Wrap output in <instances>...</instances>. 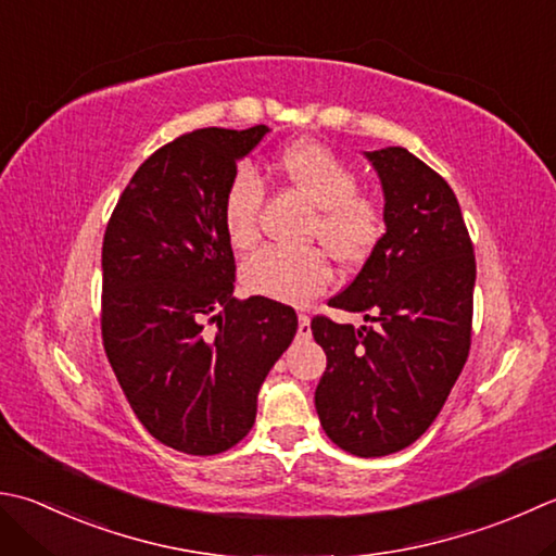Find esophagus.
Segmentation results:
<instances>
[{"mask_svg":"<svg viewBox=\"0 0 556 556\" xmlns=\"http://www.w3.org/2000/svg\"><path fill=\"white\" fill-rule=\"evenodd\" d=\"M296 334H299V340H308L311 337V318L306 313H299V330H296Z\"/></svg>","mask_w":556,"mask_h":556,"instance_id":"1","label":"esophagus"}]
</instances>
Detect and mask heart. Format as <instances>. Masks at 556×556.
<instances>
[{
	"label": "heart",
	"instance_id": "b5f03b06",
	"mask_svg": "<svg viewBox=\"0 0 556 556\" xmlns=\"http://www.w3.org/2000/svg\"><path fill=\"white\" fill-rule=\"evenodd\" d=\"M277 170L291 190L313 206L308 238L320 241L342 265H358L374 253L386 231L383 206L356 190V170L318 141H296L277 159ZM265 188L241 166L228 180L222 202L224 231L236 250L257 243V214ZM332 285L330 257L320 248H265L243 265V287L279 303L303 306Z\"/></svg>",
	"mask_w": 556,
	"mask_h": 556
}]
</instances>
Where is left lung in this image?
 Here are the masks:
<instances>
[{
	"instance_id": "left-lung-1",
	"label": "left lung",
	"mask_w": 556,
	"mask_h": 556,
	"mask_svg": "<svg viewBox=\"0 0 556 556\" xmlns=\"http://www.w3.org/2000/svg\"><path fill=\"white\" fill-rule=\"evenodd\" d=\"M386 198V233L332 308L376 325L315 315L328 356L315 388L325 433L358 458L415 443L439 417L470 354L475 250L451 185L402 147L366 151Z\"/></svg>"
}]
</instances>
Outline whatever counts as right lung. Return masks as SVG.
<instances>
[{
  "label": "right lung",
  "mask_w": 556,
  "mask_h": 556,
  "mask_svg": "<svg viewBox=\"0 0 556 556\" xmlns=\"http://www.w3.org/2000/svg\"><path fill=\"white\" fill-rule=\"evenodd\" d=\"M269 127H206L156 149L103 236V346L151 437L216 455L253 429L257 393L299 328L293 308L233 296L222 202Z\"/></svg>",
  "instance_id": "add662e5"
}]
</instances>
